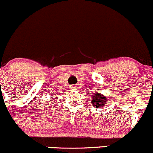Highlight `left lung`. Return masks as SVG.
Instances as JSON below:
<instances>
[{"label": "left lung", "instance_id": "1", "mask_svg": "<svg viewBox=\"0 0 153 153\" xmlns=\"http://www.w3.org/2000/svg\"><path fill=\"white\" fill-rule=\"evenodd\" d=\"M92 104L97 108H100L105 104L106 97L102 95L100 92H97L95 94H92Z\"/></svg>", "mask_w": 153, "mask_h": 153}]
</instances>
